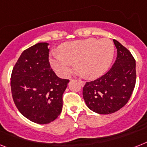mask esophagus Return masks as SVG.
Returning <instances> with one entry per match:
<instances>
[{"mask_svg": "<svg viewBox=\"0 0 147 147\" xmlns=\"http://www.w3.org/2000/svg\"><path fill=\"white\" fill-rule=\"evenodd\" d=\"M78 82H79L80 83V84H81V85L82 86V87H83V86L84 85V84H85V82H84V81H82V80H78Z\"/></svg>", "mask_w": 147, "mask_h": 147, "instance_id": "obj_1", "label": "esophagus"}]
</instances>
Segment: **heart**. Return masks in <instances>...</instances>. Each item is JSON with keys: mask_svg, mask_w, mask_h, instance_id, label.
<instances>
[{"mask_svg": "<svg viewBox=\"0 0 147 147\" xmlns=\"http://www.w3.org/2000/svg\"><path fill=\"white\" fill-rule=\"evenodd\" d=\"M59 54L53 55L51 65L61 76H68L78 65L79 73L87 78H96L112 64L115 45L109 38H94L66 42L60 46Z\"/></svg>", "mask_w": 147, "mask_h": 147, "instance_id": "1", "label": "heart"}]
</instances>
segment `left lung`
<instances>
[{
    "label": "left lung",
    "instance_id": "left-lung-1",
    "mask_svg": "<svg viewBox=\"0 0 147 147\" xmlns=\"http://www.w3.org/2000/svg\"><path fill=\"white\" fill-rule=\"evenodd\" d=\"M117 58L110 69L97 79L86 82L83 97L88 107L99 114L119 110L131 98L136 84L135 59L128 50L113 39Z\"/></svg>",
    "mask_w": 147,
    "mask_h": 147
}]
</instances>
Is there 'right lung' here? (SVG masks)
I'll use <instances>...</instances> for the list:
<instances>
[{
    "label": "right lung",
    "instance_id": "right-lung-1",
    "mask_svg": "<svg viewBox=\"0 0 147 147\" xmlns=\"http://www.w3.org/2000/svg\"><path fill=\"white\" fill-rule=\"evenodd\" d=\"M47 43L23 51L11 74V92L22 115L38 124H48L61 113L63 94L69 79L59 78L49 62Z\"/></svg>",
    "mask_w": 147,
    "mask_h": 147
}]
</instances>
